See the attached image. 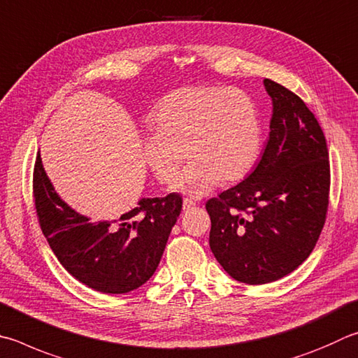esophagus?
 <instances>
[{
    "instance_id": "34e87169",
    "label": "esophagus",
    "mask_w": 358,
    "mask_h": 358,
    "mask_svg": "<svg viewBox=\"0 0 358 358\" xmlns=\"http://www.w3.org/2000/svg\"><path fill=\"white\" fill-rule=\"evenodd\" d=\"M194 206H196V201H192L191 199H185V200H183V210H185V211L192 210Z\"/></svg>"
}]
</instances>
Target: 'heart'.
<instances>
[{"instance_id":"heart-1","label":"heart","mask_w":358,"mask_h":358,"mask_svg":"<svg viewBox=\"0 0 358 358\" xmlns=\"http://www.w3.org/2000/svg\"><path fill=\"white\" fill-rule=\"evenodd\" d=\"M153 123L155 131L142 139L147 166L161 183H169L187 157L191 164L171 189L191 197H203L219 181L243 178L259 150L257 106L236 87L173 90L159 101Z\"/></svg>"}]
</instances>
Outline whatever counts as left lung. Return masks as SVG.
Here are the masks:
<instances>
[{
    "instance_id": "8db88e82",
    "label": "left lung",
    "mask_w": 358,
    "mask_h": 358,
    "mask_svg": "<svg viewBox=\"0 0 358 358\" xmlns=\"http://www.w3.org/2000/svg\"><path fill=\"white\" fill-rule=\"evenodd\" d=\"M269 141L249 177L208 200L210 247L238 282L263 285L297 269L326 222L330 167L315 114L287 87L264 80Z\"/></svg>"
}]
</instances>
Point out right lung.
I'll return each mask as SVG.
<instances>
[{
    "label": "right lung",
    "mask_w": 358,
    "mask_h": 358,
    "mask_svg": "<svg viewBox=\"0 0 358 358\" xmlns=\"http://www.w3.org/2000/svg\"><path fill=\"white\" fill-rule=\"evenodd\" d=\"M34 199L43 236L59 263L76 280L105 294H123L150 280L183 203L178 194L144 197L122 216L95 222L62 200L41 153Z\"/></svg>",
    "instance_id": "add662e5"
}]
</instances>
